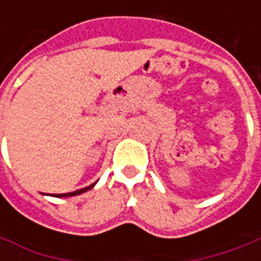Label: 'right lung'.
<instances>
[{
	"instance_id": "1",
	"label": "right lung",
	"mask_w": 261,
	"mask_h": 261,
	"mask_svg": "<svg viewBox=\"0 0 261 261\" xmlns=\"http://www.w3.org/2000/svg\"><path fill=\"white\" fill-rule=\"evenodd\" d=\"M94 186H95V182H94V184H91V186H88V187L81 189V190L72 191V193H65V194H56L54 197H71V196H79V194H81V193H84V191H88L90 189H93Z\"/></svg>"
}]
</instances>
